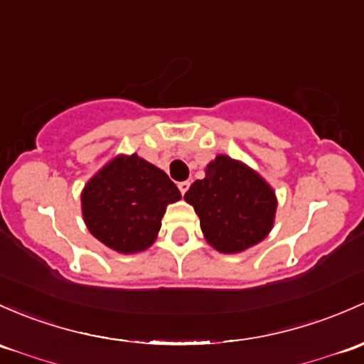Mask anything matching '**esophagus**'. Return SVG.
Listing matches in <instances>:
<instances>
[{"mask_svg":"<svg viewBox=\"0 0 364 364\" xmlns=\"http://www.w3.org/2000/svg\"><path fill=\"white\" fill-rule=\"evenodd\" d=\"M178 188H179V192L185 195L186 192H188V188H190V181H179L178 183Z\"/></svg>","mask_w":364,"mask_h":364,"instance_id":"obj_1","label":"esophagus"}]
</instances>
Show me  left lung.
<instances>
[{"label":"left lung","instance_id":"1","mask_svg":"<svg viewBox=\"0 0 364 364\" xmlns=\"http://www.w3.org/2000/svg\"><path fill=\"white\" fill-rule=\"evenodd\" d=\"M185 200L200 218V228L221 252H239L267 237L277 202L259 174L227 155L216 156L197 179Z\"/></svg>","mask_w":364,"mask_h":364}]
</instances>
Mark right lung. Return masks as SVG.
<instances>
[{"label":"right lung","instance_id":"add662e5","mask_svg":"<svg viewBox=\"0 0 364 364\" xmlns=\"http://www.w3.org/2000/svg\"><path fill=\"white\" fill-rule=\"evenodd\" d=\"M181 198L164 171L137 155L118 156L87 183L82 209L92 235L120 252L146 250L167 204Z\"/></svg>","mask_w":364,"mask_h":364}]
</instances>
